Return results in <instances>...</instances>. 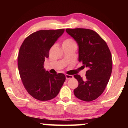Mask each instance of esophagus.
I'll list each match as a JSON object with an SVG mask.
<instances>
[{"mask_svg": "<svg viewBox=\"0 0 128 128\" xmlns=\"http://www.w3.org/2000/svg\"><path fill=\"white\" fill-rule=\"evenodd\" d=\"M73 78V75H70V74H66V79H72Z\"/></svg>", "mask_w": 128, "mask_h": 128, "instance_id": "34e87169", "label": "esophagus"}]
</instances>
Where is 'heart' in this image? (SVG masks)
I'll return each instance as SVG.
<instances>
[{
    "label": "heart",
    "mask_w": 128,
    "mask_h": 128,
    "mask_svg": "<svg viewBox=\"0 0 128 128\" xmlns=\"http://www.w3.org/2000/svg\"><path fill=\"white\" fill-rule=\"evenodd\" d=\"M73 43H75L74 42V41L73 40L70 39V38H67L65 40L62 42V45H66V44H73Z\"/></svg>",
    "instance_id": "obj_1"
}]
</instances>
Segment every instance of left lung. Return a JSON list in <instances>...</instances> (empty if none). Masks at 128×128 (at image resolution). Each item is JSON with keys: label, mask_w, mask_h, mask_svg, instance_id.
<instances>
[{"label": "left lung", "mask_w": 128, "mask_h": 128, "mask_svg": "<svg viewBox=\"0 0 128 128\" xmlns=\"http://www.w3.org/2000/svg\"><path fill=\"white\" fill-rule=\"evenodd\" d=\"M78 44V61L88 68L86 78L74 74L79 85L74 94L82 100L90 102L105 90L112 72V56L106 42L97 32L88 29H66Z\"/></svg>", "instance_id": "obj_1"}]
</instances>
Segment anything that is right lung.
Listing matches in <instances>:
<instances>
[{"instance_id":"right-lung-1","label":"right lung","mask_w":128,"mask_h":128,"mask_svg":"<svg viewBox=\"0 0 128 128\" xmlns=\"http://www.w3.org/2000/svg\"><path fill=\"white\" fill-rule=\"evenodd\" d=\"M64 29L40 30L26 38L19 50L18 68L24 88L30 96L42 101L54 99L66 80L63 73L50 74L44 68L49 50Z\"/></svg>"}]
</instances>
